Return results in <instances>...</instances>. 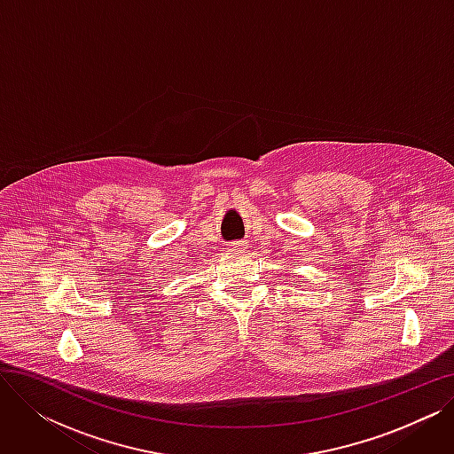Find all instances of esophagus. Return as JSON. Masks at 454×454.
<instances>
[{
    "label": "esophagus",
    "instance_id": "34e87169",
    "mask_svg": "<svg viewBox=\"0 0 454 454\" xmlns=\"http://www.w3.org/2000/svg\"><path fill=\"white\" fill-rule=\"evenodd\" d=\"M243 248H245V245H243L241 241H235V243L230 245V250H235V252H239V250H243Z\"/></svg>",
    "mask_w": 454,
    "mask_h": 454
}]
</instances>
